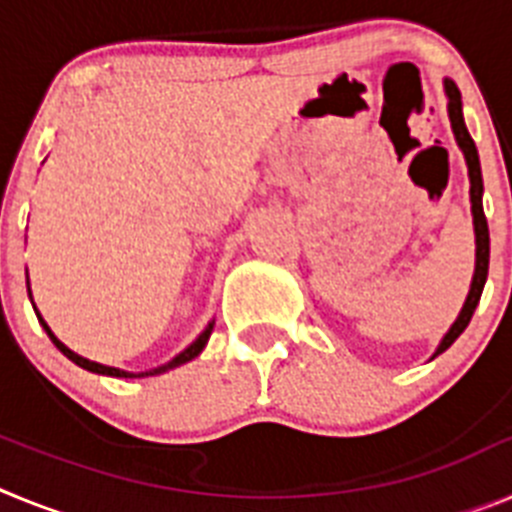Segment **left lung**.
<instances>
[{"label": "left lung", "instance_id": "obj_1", "mask_svg": "<svg viewBox=\"0 0 512 512\" xmlns=\"http://www.w3.org/2000/svg\"><path fill=\"white\" fill-rule=\"evenodd\" d=\"M446 97H449V120L451 128H454L456 143L464 151V158H467L469 166V182H472V215H474V233H477V269H474V279H472V289H469V297L461 307L459 318L456 323L451 325V330L443 336L441 346L433 356L443 354L456 338L464 333V328L472 320L474 310H477V302L482 297V289H485L487 282V269H490V230H487V217L485 210H482V169H479V156H477V146H474L472 135H469L467 125H464V115H461V94L459 87H456L454 81L446 79Z\"/></svg>", "mask_w": 512, "mask_h": 512}]
</instances>
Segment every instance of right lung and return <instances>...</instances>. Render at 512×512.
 Here are the masks:
<instances>
[{
    "label": "right lung",
    "mask_w": 512,
    "mask_h": 512,
    "mask_svg": "<svg viewBox=\"0 0 512 512\" xmlns=\"http://www.w3.org/2000/svg\"><path fill=\"white\" fill-rule=\"evenodd\" d=\"M35 315H38L40 325H43V328H45V333H48V336H51V341L56 343V348H58V351H61L63 356H69V359L74 361V364H79L81 369H89V372H97V374H107V377H153V374H161V372H166V369H174V366H179V364H187V361H192L194 356L200 354L202 348L207 346V341H210V333H212V325H215V323H210V325H207V328H205V333H202V336L197 338V341H194L192 346L187 348V351H182V354L176 356V359H171L169 364L158 366V369H153V372H143V374H130V372H120V369H112V366H102V364H97V361H89V359H84V356L74 354V351H71L69 346H63V343L58 341L56 336H53V333H51V328H48V325H45V320L40 318V312H38V310H35Z\"/></svg>",
    "instance_id": "obj_1"
}]
</instances>
